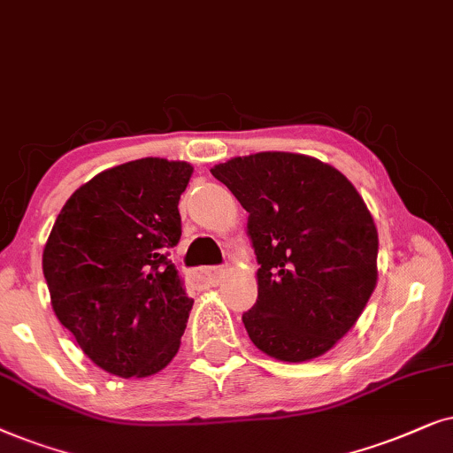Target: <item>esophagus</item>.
I'll list each match as a JSON object with an SVG mask.
<instances>
[{
    "label": "esophagus",
    "instance_id": "34e87169",
    "mask_svg": "<svg viewBox=\"0 0 453 453\" xmlns=\"http://www.w3.org/2000/svg\"><path fill=\"white\" fill-rule=\"evenodd\" d=\"M223 273H226V269H223V267H204L201 271H196L195 280L201 281V283H207V286H213V283L219 281V277Z\"/></svg>",
    "mask_w": 453,
    "mask_h": 453
}]
</instances>
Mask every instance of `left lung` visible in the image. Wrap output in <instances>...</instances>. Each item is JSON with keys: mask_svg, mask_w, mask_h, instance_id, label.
Returning <instances> with one entry per match:
<instances>
[{"mask_svg": "<svg viewBox=\"0 0 453 453\" xmlns=\"http://www.w3.org/2000/svg\"><path fill=\"white\" fill-rule=\"evenodd\" d=\"M211 173L249 211L258 296L242 315L252 343L283 363L327 352L377 286L375 221L352 182L315 157H234Z\"/></svg>", "mask_w": 453, "mask_h": 453, "instance_id": "8db88e82", "label": "left lung"}]
</instances>
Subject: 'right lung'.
I'll use <instances>...</instances> for the list:
<instances>
[{
	"instance_id": "add662e5",
	"label": "right lung",
	"mask_w": 453,
	"mask_h": 453,
	"mask_svg": "<svg viewBox=\"0 0 453 453\" xmlns=\"http://www.w3.org/2000/svg\"><path fill=\"white\" fill-rule=\"evenodd\" d=\"M190 176L186 161H128L82 184L53 223L43 250L53 312L111 375H155L180 348L195 300L167 255Z\"/></svg>"
}]
</instances>
